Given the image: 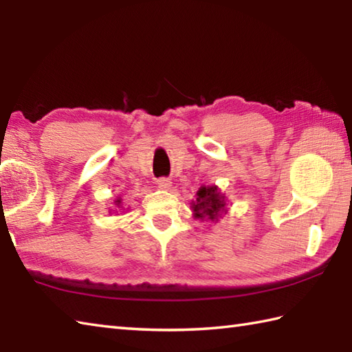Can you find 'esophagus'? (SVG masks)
<instances>
[{"label": "esophagus", "instance_id": "1", "mask_svg": "<svg viewBox=\"0 0 352 352\" xmlns=\"http://www.w3.org/2000/svg\"><path fill=\"white\" fill-rule=\"evenodd\" d=\"M157 186H159L160 189H163V190H166V189H169L170 186H172V182L169 180V178H159V180H157Z\"/></svg>", "mask_w": 352, "mask_h": 352}]
</instances>
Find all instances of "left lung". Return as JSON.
I'll list each match as a JSON object with an SVG mask.
<instances>
[{
  "label": "left lung",
  "instance_id": "8db88e82",
  "mask_svg": "<svg viewBox=\"0 0 352 352\" xmlns=\"http://www.w3.org/2000/svg\"><path fill=\"white\" fill-rule=\"evenodd\" d=\"M193 216L197 219L218 221L222 213H227V199L218 186H203L197 192V203H192Z\"/></svg>",
  "mask_w": 352,
  "mask_h": 352
}]
</instances>
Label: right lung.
I'll list each match as a JSON object with an SVG mask.
<instances>
[{
	"label": "right lung",
	"mask_w": 352,
	"mask_h": 352,
	"mask_svg": "<svg viewBox=\"0 0 352 352\" xmlns=\"http://www.w3.org/2000/svg\"><path fill=\"white\" fill-rule=\"evenodd\" d=\"M116 204H118V206H119V204H121V199H118V201H116Z\"/></svg>",
	"instance_id": "add662e5"
}]
</instances>
